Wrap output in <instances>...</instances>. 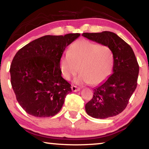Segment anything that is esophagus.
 I'll list each match as a JSON object with an SVG mask.
<instances>
[{
    "instance_id": "obj_1",
    "label": "esophagus",
    "mask_w": 149,
    "mask_h": 149,
    "mask_svg": "<svg viewBox=\"0 0 149 149\" xmlns=\"http://www.w3.org/2000/svg\"><path fill=\"white\" fill-rule=\"evenodd\" d=\"M72 90L73 92H76V91H79L80 90L79 87H77V86H75V85H72Z\"/></svg>"
}]
</instances>
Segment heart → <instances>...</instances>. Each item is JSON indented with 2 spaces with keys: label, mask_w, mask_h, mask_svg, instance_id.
<instances>
[{
  "label": "heart",
  "mask_w": 149,
  "mask_h": 149,
  "mask_svg": "<svg viewBox=\"0 0 149 149\" xmlns=\"http://www.w3.org/2000/svg\"><path fill=\"white\" fill-rule=\"evenodd\" d=\"M114 55L107 45H99L87 39H81L72 45L60 59L62 76L70 80L79 72L74 82L78 85H97L112 72Z\"/></svg>",
  "instance_id": "b5f03b06"
}]
</instances>
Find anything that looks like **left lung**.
Wrapping results in <instances>:
<instances>
[{
  "instance_id": "8db88e82",
  "label": "left lung",
  "mask_w": 149,
  "mask_h": 149,
  "mask_svg": "<svg viewBox=\"0 0 149 149\" xmlns=\"http://www.w3.org/2000/svg\"><path fill=\"white\" fill-rule=\"evenodd\" d=\"M82 36L107 45L114 52L113 73L93 89L92 99L85 104L88 115L105 119L123 111L137 87L139 66L133 49L113 32L84 33Z\"/></svg>"
}]
</instances>
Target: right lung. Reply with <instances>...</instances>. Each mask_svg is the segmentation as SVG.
Listing matches in <instances>:
<instances>
[{
  "label": "right lung",
  "instance_id": "obj_1",
  "mask_svg": "<svg viewBox=\"0 0 149 149\" xmlns=\"http://www.w3.org/2000/svg\"><path fill=\"white\" fill-rule=\"evenodd\" d=\"M79 35H45L17 52L10 69L11 84L17 102L27 114L46 118L61 110L72 89L62 77L60 59L65 47Z\"/></svg>",
  "mask_w": 149,
  "mask_h": 149
}]
</instances>
